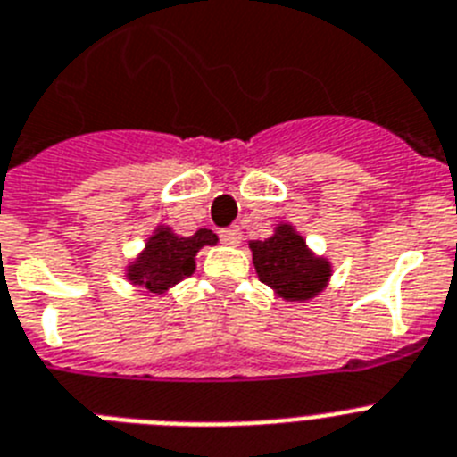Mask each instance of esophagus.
<instances>
[{
	"instance_id": "obj_1",
	"label": "esophagus",
	"mask_w": 457,
	"mask_h": 457,
	"mask_svg": "<svg viewBox=\"0 0 457 457\" xmlns=\"http://www.w3.org/2000/svg\"><path fill=\"white\" fill-rule=\"evenodd\" d=\"M220 237H221V243L224 245H237L240 243V240H243V231H240V228H237V226H231V228H224V231L220 233Z\"/></svg>"
}]
</instances>
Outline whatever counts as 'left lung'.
<instances>
[{"label": "left lung", "mask_w": 457, "mask_h": 457, "mask_svg": "<svg viewBox=\"0 0 457 457\" xmlns=\"http://www.w3.org/2000/svg\"><path fill=\"white\" fill-rule=\"evenodd\" d=\"M256 275L287 303H305L328 287L333 266L307 247L305 237L291 224H277L266 240H252Z\"/></svg>", "instance_id": "1"}]
</instances>
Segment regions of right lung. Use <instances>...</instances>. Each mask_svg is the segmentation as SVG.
Wrapping results in <instances>:
<instances>
[{
    "label": "right lung",
    "mask_w": 457,
    "mask_h": 457,
    "mask_svg": "<svg viewBox=\"0 0 457 457\" xmlns=\"http://www.w3.org/2000/svg\"><path fill=\"white\" fill-rule=\"evenodd\" d=\"M220 237L210 228H198L194 236H178L170 226H157L147 237L145 247L127 266L129 282L145 294H166L196 270V254L203 247H212Z\"/></svg>",
    "instance_id": "obj_1"
}]
</instances>
